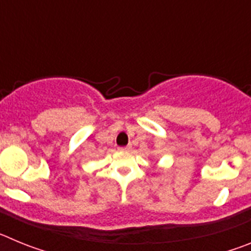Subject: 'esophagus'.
I'll use <instances>...</instances> for the list:
<instances>
[{"label":"esophagus","mask_w":251,"mask_h":251,"mask_svg":"<svg viewBox=\"0 0 251 251\" xmlns=\"http://www.w3.org/2000/svg\"><path fill=\"white\" fill-rule=\"evenodd\" d=\"M130 148H132V145H128V146H126V147H121L119 150H121V151H129Z\"/></svg>","instance_id":"esophagus-1"}]
</instances>
